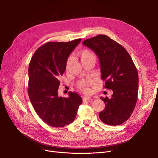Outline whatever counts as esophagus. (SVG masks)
<instances>
[{"label": "esophagus", "mask_w": 158, "mask_h": 158, "mask_svg": "<svg viewBox=\"0 0 158 158\" xmlns=\"http://www.w3.org/2000/svg\"><path fill=\"white\" fill-rule=\"evenodd\" d=\"M82 100H83L84 101H92V98L89 97H84L83 98H82Z\"/></svg>", "instance_id": "obj_1"}]
</instances>
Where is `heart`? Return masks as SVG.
<instances>
[{
	"label": "heart",
	"mask_w": 158,
	"mask_h": 158,
	"mask_svg": "<svg viewBox=\"0 0 158 158\" xmlns=\"http://www.w3.org/2000/svg\"><path fill=\"white\" fill-rule=\"evenodd\" d=\"M77 54L80 57L81 61L83 64L90 61V60H95V58H96L95 55L94 54V52H92V51H89V50H88V49H82V50H81V51H80L77 52ZM72 61V56H70L68 57L67 60H66V69H69ZM89 83H90L89 82L82 81L79 82L78 87L83 92L88 93L89 92Z\"/></svg>",
	"instance_id": "1"
}]
</instances>
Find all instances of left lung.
Returning <instances> with one entry per match:
<instances>
[{"label": "left lung", "instance_id": "left-lung-1", "mask_svg": "<svg viewBox=\"0 0 158 158\" xmlns=\"http://www.w3.org/2000/svg\"><path fill=\"white\" fill-rule=\"evenodd\" d=\"M82 44L98 57L104 86L113 92L111 98L101 97L105 107L98 117L107 125H120L129 118L138 100V73L133 61L125 48L104 35Z\"/></svg>", "mask_w": 158, "mask_h": 158}]
</instances>
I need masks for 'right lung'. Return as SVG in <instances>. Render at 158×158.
Wrapping results in <instances>:
<instances>
[{"label":"right lung","instance_id":"1","mask_svg":"<svg viewBox=\"0 0 158 158\" xmlns=\"http://www.w3.org/2000/svg\"><path fill=\"white\" fill-rule=\"evenodd\" d=\"M81 40L47 42L36 50L29 65L27 92L31 102L40 118L52 127H62L72 123L82 101L76 92L69 93L68 98L57 96L59 77Z\"/></svg>","mask_w":158,"mask_h":158}]
</instances>
